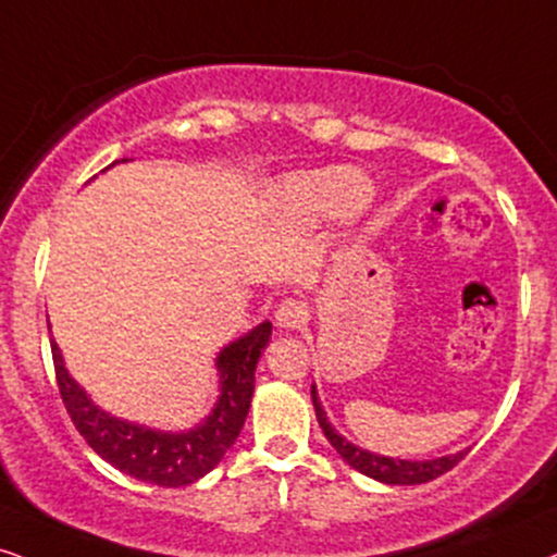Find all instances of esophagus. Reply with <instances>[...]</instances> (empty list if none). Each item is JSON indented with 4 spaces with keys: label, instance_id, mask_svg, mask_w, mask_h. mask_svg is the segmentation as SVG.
<instances>
[{
    "label": "esophagus",
    "instance_id": "obj_1",
    "mask_svg": "<svg viewBox=\"0 0 557 557\" xmlns=\"http://www.w3.org/2000/svg\"><path fill=\"white\" fill-rule=\"evenodd\" d=\"M308 321V306L298 298H287L277 306V311H274V323H277L280 329H300L302 323Z\"/></svg>",
    "mask_w": 557,
    "mask_h": 557
}]
</instances>
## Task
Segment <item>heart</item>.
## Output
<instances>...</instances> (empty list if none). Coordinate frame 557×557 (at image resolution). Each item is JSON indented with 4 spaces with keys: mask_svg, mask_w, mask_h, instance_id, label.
<instances>
[{
    "mask_svg": "<svg viewBox=\"0 0 557 557\" xmlns=\"http://www.w3.org/2000/svg\"><path fill=\"white\" fill-rule=\"evenodd\" d=\"M285 189L308 210H326L331 208V202H336L344 213H357V210H362L370 202L372 195L370 182L364 180L362 174L351 172L342 180L339 174L331 172V169L290 177L285 182Z\"/></svg>",
    "mask_w": 557,
    "mask_h": 557,
    "instance_id": "b5f03b06",
    "label": "heart"
}]
</instances>
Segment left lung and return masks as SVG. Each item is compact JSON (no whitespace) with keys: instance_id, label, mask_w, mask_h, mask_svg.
<instances>
[{"instance_id":"obj_1","label":"left lung","mask_w":557,"mask_h":557,"mask_svg":"<svg viewBox=\"0 0 557 557\" xmlns=\"http://www.w3.org/2000/svg\"><path fill=\"white\" fill-rule=\"evenodd\" d=\"M311 398H313V408L315 417H319V424L326 434V440L334 445L336 453H339L344 460L349 462L351 468L360 470V473L375 478V481L391 483V485H417V483H426L440 478L447 470H453L457 462L462 460L468 453H457V455H447V457H436V460H424V462H413V460H393V457H380L372 455L368 449L351 445V442L344 440V436L336 432L334 426L326 421V413L319 404V396H315V388H311Z\"/></svg>"}]
</instances>
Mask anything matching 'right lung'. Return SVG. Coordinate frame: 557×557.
<instances>
[{"instance_id":"right-lung-1","label":"right lung","mask_w":557,"mask_h":557,"mask_svg":"<svg viewBox=\"0 0 557 557\" xmlns=\"http://www.w3.org/2000/svg\"><path fill=\"white\" fill-rule=\"evenodd\" d=\"M270 336L272 323L267 321L221 351L218 357L221 398L206 424L182 434L153 432V429L108 417L91 404L87 393L63 368L61 349L55 342L51 344V355L61 400L87 445L112 468L136 481L161 485V488H180L210 473L236 442L249 413L251 393H255L257 362Z\"/></svg>"}]
</instances>
